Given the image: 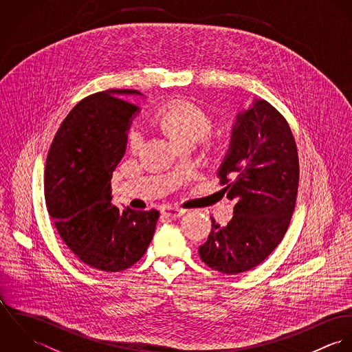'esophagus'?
<instances>
[{"label":"esophagus","instance_id":"esophagus-1","mask_svg":"<svg viewBox=\"0 0 352 352\" xmlns=\"http://www.w3.org/2000/svg\"><path fill=\"white\" fill-rule=\"evenodd\" d=\"M162 212H164L166 217H170V218H180L182 215H184L186 208L179 207V206H165V207L162 208Z\"/></svg>","mask_w":352,"mask_h":352}]
</instances>
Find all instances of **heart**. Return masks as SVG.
Returning a JSON list of instances; mask_svg holds the SVG:
<instances>
[{"label":"heart","instance_id":"b5f03b06","mask_svg":"<svg viewBox=\"0 0 352 352\" xmlns=\"http://www.w3.org/2000/svg\"><path fill=\"white\" fill-rule=\"evenodd\" d=\"M155 120L161 130L175 142H195L211 129L210 118L194 102L186 100H170L162 104ZM127 149L131 153L141 151L144 145V134L140 129L131 127L126 137Z\"/></svg>","mask_w":352,"mask_h":352}]
</instances>
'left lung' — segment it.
Segmentation results:
<instances>
[{
  "mask_svg": "<svg viewBox=\"0 0 352 352\" xmlns=\"http://www.w3.org/2000/svg\"><path fill=\"white\" fill-rule=\"evenodd\" d=\"M218 175L223 194L234 201L233 218L226 226L211 218L199 256L210 268L237 275L278 247L297 199V145L289 123L268 101L254 99L237 113Z\"/></svg>",
  "mask_w": 352,
  "mask_h": 352,
  "instance_id": "left-lung-1",
  "label": "left lung"
}]
</instances>
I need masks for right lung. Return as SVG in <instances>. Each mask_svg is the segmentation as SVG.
I'll return each instance as SVG.
<instances>
[{
	"mask_svg": "<svg viewBox=\"0 0 352 352\" xmlns=\"http://www.w3.org/2000/svg\"><path fill=\"white\" fill-rule=\"evenodd\" d=\"M138 91L111 89L80 101L51 144L45 197L65 244L85 264L105 272L135 264L151 243L160 212L111 203L112 172L126 153V137L140 108Z\"/></svg>",
	"mask_w": 352,
	"mask_h": 352,
	"instance_id": "right-lung-1",
	"label": "right lung"
}]
</instances>
